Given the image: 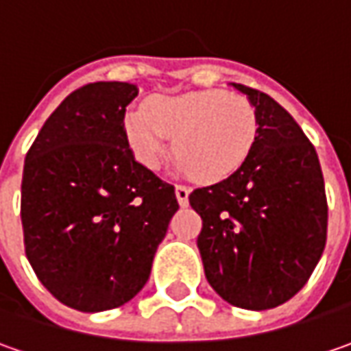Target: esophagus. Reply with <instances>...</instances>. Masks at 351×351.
<instances>
[{
	"label": "esophagus",
	"instance_id": "obj_1",
	"mask_svg": "<svg viewBox=\"0 0 351 351\" xmlns=\"http://www.w3.org/2000/svg\"><path fill=\"white\" fill-rule=\"evenodd\" d=\"M175 194H176L178 204L182 206V208H184V206H189V194H191V189H186V186H182V184H176Z\"/></svg>",
	"mask_w": 351,
	"mask_h": 351
}]
</instances>
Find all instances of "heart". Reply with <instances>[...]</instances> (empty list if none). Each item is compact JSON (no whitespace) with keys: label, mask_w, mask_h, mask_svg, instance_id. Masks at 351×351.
<instances>
[{"label":"heart","mask_w":351,"mask_h":351,"mask_svg":"<svg viewBox=\"0 0 351 351\" xmlns=\"http://www.w3.org/2000/svg\"><path fill=\"white\" fill-rule=\"evenodd\" d=\"M123 130L133 157L149 171H159L175 151L178 171L200 184H220L252 157L259 119L243 96L192 90L151 99L147 110H133L125 115Z\"/></svg>","instance_id":"obj_1"}]
</instances>
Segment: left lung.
Listing matches in <instances>:
<instances>
[{
	"mask_svg": "<svg viewBox=\"0 0 351 351\" xmlns=\"http://www.w3.org/2000/svg\"><path fill=\"white\" fill-rule=\"evenodd\" d=\"M257 112L252 157L189 196L202 218L198 250L212 289L247 311L275 308L311 279L326 245L328 204L316 149L271 96L232 84Z\"/></svg>",
	"mask_w": 351,
	"mask_h": 351,
	"instance_id": "1",
	"label": "left lung"
}]
</instances>
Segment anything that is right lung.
<instances>
[{"label":"right lung","instance_id":"1","mask_svg":"<svg viewBox=\"0 0 351 351\" xmlns=\"http://www.w3.org/2000/svg\"><path fill=\"white\" fill-rule=\"evenodd\" d=\"M137 92L128 82L74 90L25 157L27 259L54 298L82 313L117 308L145 287L178 210L175 186L128 145L125 108Z\"/></svg>","mask_w":351,"mask_h":351}]
</instances>
